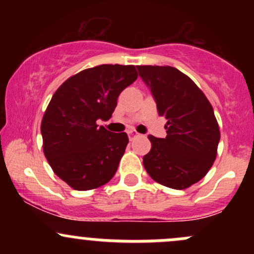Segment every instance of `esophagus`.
<instances>
[{
	"label": "esophagus",
	"mask_w": 254,
	"mask_h": 254,
	"mask_svg": "<svg viewBox=\"0 0 254 254\" xmlns=\"http://www.w3.org/2000/svg\"><path fill=\"white\" fill-rule=\"evenodd\" d=\"M136 136H138V132H136V131H133V130L129 131V137H130V139H132L133 137H136Z\"/></svg>",
	"instance_id": "esophagus-1"
}]
</instances>
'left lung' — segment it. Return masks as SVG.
Masks as SVG:
<instances>
[{
	"mask_svg": "<svg viewBox=\"0 0 254 254\" xmlns=\"http://www.w3.org/2000/svg\"><path fill=\"white\" fill-rule=\"evenodd\" d=\"M149 87L159 116L167 119V136H148L151 149L143 166L151 179L184 190L205 177L214 164L220 127L211 104L198 86L170 65H137Z\"/></svg>",
	"mask_w": 254,
	"mask_h": 254,
	"instance_id": "obj_1",
	"label": "left lung"
}]
</instances>
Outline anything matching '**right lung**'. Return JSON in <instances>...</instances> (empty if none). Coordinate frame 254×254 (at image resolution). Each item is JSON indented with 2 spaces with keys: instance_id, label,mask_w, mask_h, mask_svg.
Masks as SVG:
<instances>
[{
  "instance_id": "obj_1",
  "label": "right lung",
  "mask_w": 254,
  "mask_h": 254,
  "mask_svg": "<svg viewBox=\"0 0 254 254\" xmlns=\"http://www.w3.org/2000/svg\"><path fill=\"white\" fill-rule=\"evenodd\" d=\"M137 76L135 65L101 64L72 75L52 95L40 127L44 155L74 190L100 188L117 172L129 137L98 121H109L122 90Z\"/></svg>"
}]
</instances>
